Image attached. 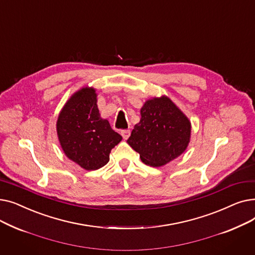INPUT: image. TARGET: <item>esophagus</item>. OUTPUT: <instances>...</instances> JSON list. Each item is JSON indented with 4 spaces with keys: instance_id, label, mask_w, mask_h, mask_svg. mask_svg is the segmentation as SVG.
Instances as JSON below:
<instances>
[{
    "instance_id": "34e87169",
    "label": "esophagus",
    "mask_w": 255,
    "mask_h": 255,
    "mask_svg": "<svg viewBox=\"0 0 255 255\" xmlns=\"http://www.w3.org/2000/svg\"><path fill=\"white\" fill-rule=\"evenodd\" d=\"M121 134H122L123 138L124 139H127L129 136H130V130L127 129V130H122L121 131Z\"/></svg>"
}]
</instances>
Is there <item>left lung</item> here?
<instances>
[{
    "label": "left lung",
    "instance_id": "left-lung-1",
    "mask_svg": "<svg viewBox=\"0 0 255 255\" xmlns=\"http://www.w3.org/2000/svg\"><path fill=\"white\" fill-rule=\"evenodd\" d=\"M191 137V122L163 95L146 100L140 109V121L127 142L141 161L153 167L167 164L181 156Z\"/></svg>",
    "mask_w": 255,
    "mask_h": 255
}]
</instances>
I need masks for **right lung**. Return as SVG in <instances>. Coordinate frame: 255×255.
<instances>
[{
  "label": "right lung",
  "mask_w": 255,
  "mask_h": 255,
  "mask_svg": "<svg viewBox=\"0 0 255 255\" xmlns=\"http://www.w3.org/2000/svg\"><path fill=\"white\" fill-rule=\"evenodd\" d=\"M57 134L65 155L86 170L104 166L112 149L122 140L101 118L93 87L79 89L67 100L58 117Z\"/></svg>",
  "instance_id": "add662e5"
}]
</instances>
